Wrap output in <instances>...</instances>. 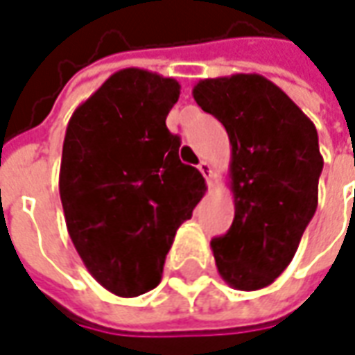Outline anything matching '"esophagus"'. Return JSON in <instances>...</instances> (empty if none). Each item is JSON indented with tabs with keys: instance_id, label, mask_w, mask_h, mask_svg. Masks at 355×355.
<instances>
[{
	"instance_id": "esophagus-1",
	"label": "esophagus",
	"mask_w": 355,
	"mask_h": 355,
	"mask_svg": "<svg viewBox=\"0 0 355 355\" xmlns=\"http://www.w3.org/2000/svg\"><path fill=\"white\" fill-rule=\"evenodd\" d=\"M197 168H199V172H201L202 175H205V180H207V183H209V185H210V180H212V166H210V164L207 162V160H201Z\"/></svg>"
}]
</instances>
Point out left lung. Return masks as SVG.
Wrapping results in <instances>:
<instances>
[{
    "instance_id": "8db88e82",
    "label": "left lung",
    "mask_w": 355,
    "mask_h": 355,
    "mask_svg": "<svg viewBox=\"0 0 355 355\" xmlns=\"http://www.w3.org/2000/svg\"><path fill=\"white\" fill-rule=\"evenodd\" d=\"M199 106L226 127L234 222L210 241L224 282L253 292L294 259L319 201L322 156L313 121L272 80L257 73L202 79Z\"/></svg>"
}]
</instances>
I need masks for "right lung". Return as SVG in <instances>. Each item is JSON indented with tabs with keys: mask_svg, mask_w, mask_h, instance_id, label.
Returning <instances> with one entry per match:
<instances>
[{
	"mask_svg": "<svg viewBox=\"0 0 355 355\" xmlns=\"http://www.w3.org/2000/svg\"><path fill=\"white\" fill-rule=\"evenodd\" d=\"M178 98L175 79L129 67L67 123L60 168L67 232L94 280L119 297L160 284L175 232L207 189L166 127Z\"/></svg>",
	"mask_w": 355,
	"mask_h": 355,
	"instance_id": "right-lung-1",
	"label": "right lung"
}]
</instances>
